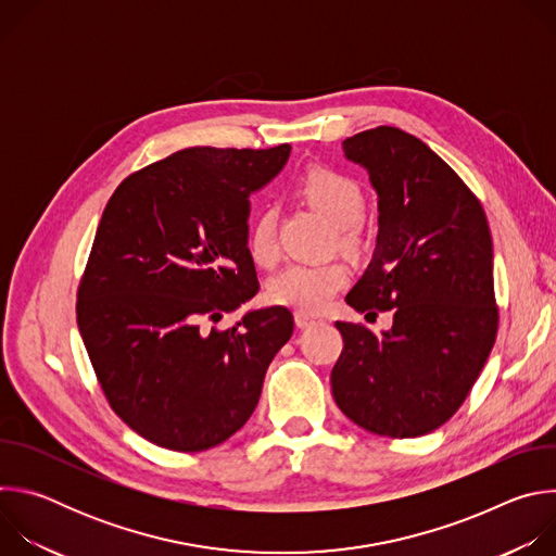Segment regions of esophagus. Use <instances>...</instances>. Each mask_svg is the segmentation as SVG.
<instances>
[{"label": "esophagus", "mask_w": 556, "mask_h": 556, "mask_svg": "<svg viewBox=\"0 0 556 556\" xmlns=\"http://www.w3.org/2000/svg\"><path fill=\"white\" fill-rule=\"evenodd\" d=\"M294 324H296V328L305 330V328H312V326L319 324V319H316V316L305 314V312H294Z\"/></svg>", "instance_id": "1"}]
</instances>
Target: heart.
Wrapping results in <instances>:
<instances>
[{
    "label": "heart",
    "mask_w": 556,
    "mask_h": 556,
    "mask_svg": "<svg viewBox=\"0 0 556 556\" xmlns=\"http://www.w3.org/2000/svg\"><path fill=\"white\" fill-rule=\"evenodd\" d=\"M303 198L337 228H352L363 215V191L356 180L330 169H314L301 185ZM249 251L257 264L277 260L275 213L264 208L251 226ZM350 273L339 262L303 264L294 262L281 268L268 283L270 301L305 314L324 312L330 301L348 286Z\"/></svg>",
    "instance_id": "obj_1"
}]
</instances>
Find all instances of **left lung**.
<instances>
[{"mask_svg": "<svg viewBox=\"0 0 556 556\" xmlns=\"http://www.w3.org/2000/svg\"><path fill=\"white\" fill-rule=\"evenodd\" d=\"M343 153L378 195L376 249L345 301L374 319L393 309V326L337 321L332 395L376 435L418 438L459 409L495 345L489 222L442 157L399 127L345 138Z\"/></svg>", "mask_w": 556, "mask_h": 556, "instance_id": "obj_1", "label": "left lung"}]
</instances>
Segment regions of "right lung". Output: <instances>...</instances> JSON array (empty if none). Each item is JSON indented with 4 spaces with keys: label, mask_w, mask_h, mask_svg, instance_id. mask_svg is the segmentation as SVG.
Masks as SVG:
<instances>
[{
    "label": "right lung",
    "mask_w": 556,
    "mask_h": 556,
    "mask_svg": "<svg viewBox=\"0 0 556 556\" xmlns=\"http://www.w3.org/2000/svg\"><path fill=\"white\" fill-rule=\"evenodd\" d=\"M290 149L189 147L125 178L103 211L76 324L112 409L157 446L195 453L240 431L292 337L283 305L202 328L260 290L249 198Z\"/></svg>",
    "instance_id": "obj_1"
}]
</instances>
